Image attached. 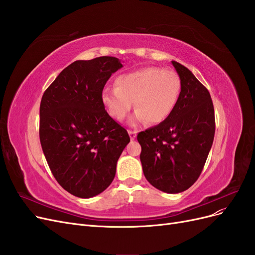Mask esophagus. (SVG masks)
<instances>
[{"label":"esophagus","instance_id":"1","mask_svg":"<svg viewBox=\"0 0 255 255\" xmlns=\"http://www.w3.org/2000/svg\"><path fill=\"white\" fill-rule=\"evenodd\" d=\"M128 135H129V137H130V139H135L136 138V136H137V132L136 130H132V129H128Z\"/></svg>","mask_w":255,"mask_h":255}]
</instances>
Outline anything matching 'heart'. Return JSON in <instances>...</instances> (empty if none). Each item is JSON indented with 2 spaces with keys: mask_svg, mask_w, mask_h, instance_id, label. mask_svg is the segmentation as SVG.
I'll return each mask as SVG.
<instances>
[{
  "mask_svg": "<svg viewBox=\"0 0 255 255\" xmlns=\"http://www.w3.org/2000/svg\"><path fill=\"white\" fill-rule=\"evenodd\" d=\"M116 87H105L102 102L115 119L123 120L135 101L136 114L132 123L146 121L150 125L166 120L173 112L182 90L180 75L170 69L148 67L122 74Z\"/></svg>",
  "mask_w": 255,
  "mask_h": 255,
  "instance_id": "1",
  "label": "heart"
}]
</instances>
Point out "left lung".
Returning <instances> with one entry per match:
<instances>
[{"label": "left lung", "mask_w": 255, "mask_h": 255, "mask_svg": "<svg viewBox=\"0 0 255 255\" xmlns=\"http://www.w3.org/2000/svg\"><path fill=\"white\" fill-rule=\"evenodd\" d=\"M182 81L173 112L140 132V161L145 179L167 194H179L198 180L212 148L215 112L210 92L190 70L171 61Z\"/></svg>", "instance_id": "1"}]
</instances>
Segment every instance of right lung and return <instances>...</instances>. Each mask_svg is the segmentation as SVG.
I'll return each instance as SVG.
<instances>
[{
    "instance_id": "obj_1",
    "label": "right lung",
    "mask_w": 255,
    "mask_h": 255,
    "mask_svg": "<svg viewBox=\"0 0 255 255\" xmlns=\"http://www.w3.org/2000/svg\"><path fill=\"white\" fill-rule=\"evenodd\" d=\"M120 60H76L44 91L39 137L51 171L71 195L91 198L112 184L117 161L129 142L125 128L105 111L102 91Z\"/></svg>"
}]
</instances>
